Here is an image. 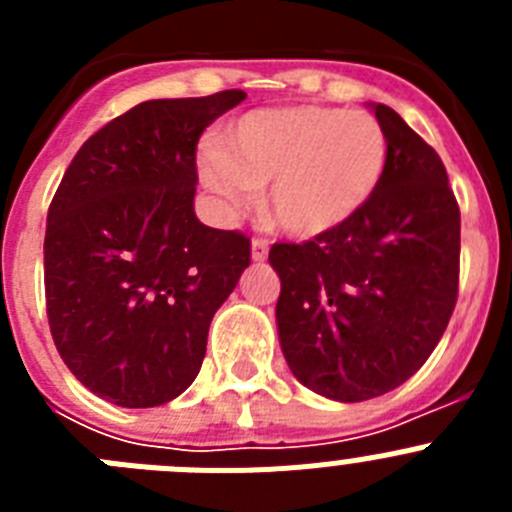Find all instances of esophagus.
Instances as JSON below:
<instances>
[{"mask_svg":"<svg viewBox=\"0 0 512 512\" xmlns=\"http://www.w3.org/2000/svg\"><path fill=\"white\" fill-rule=\"evenodd\" d=\"M269 256V241H264V238H253L251 243V259L256 261V264H261V261Z\"/></svg>","mask_w":512,"mask_h":512,"instance_id":"obj_1","label":"esophagus"}]
</instances>
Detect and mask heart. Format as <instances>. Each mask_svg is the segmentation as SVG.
<instances>
[{
  "label": "heart",
  "mask_w": 512,
  "mask_h": 512,
  "mask_svg": "<svg viewBox=\"0 0 512 512\" xmlns=\"http://www.w3.org/2000/svg\"><path fill=\"white\" fill-rule=\"evenodd\" d=\"M384 164L387 138L372 115L300 104L230 122L200 174L230 212L251 207L269 187L271 220L295 238H318L369 202Z\"/></svg>",
  "instance_id": "obj_1"
}]
</instances>
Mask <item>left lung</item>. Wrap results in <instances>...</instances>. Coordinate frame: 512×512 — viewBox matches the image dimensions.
<instances>
[{
    "mask_svg": "<svg viewBox=\"0 0 512 512\" xmlns=\"http://www.w3.org/2000/svg\"><path fill=\"white\" fill-rule=\"evenodd\" d=\"M377 189L348 223L277 243V330L289 369L328 400L361 402L408 382L449 325L461 215L443 161L387 104Z\"/></svg>",
    "mask_w": 512,
    "mask_h": 512,
    "instance_id": "obj_1",
    "label": "left lung"
}]
</instances>
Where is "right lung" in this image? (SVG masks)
<instances>
[{"instance_id":"1","label":"right lung","mask_w":512,"mask_h":512,"mask_svg":"<svg viewBox=\"0 0 512 512\" xmlns=\"http://www.w3.org/2000/svg\"><path fill=\"white\" fill-rule=\"evenodd\" d=\"M246 99H148L66 169L45 225V307L63 364L120 408H156L200 374L207 330L251 243L194 215L197 140Z\"/></svg>"}]
</instances>
